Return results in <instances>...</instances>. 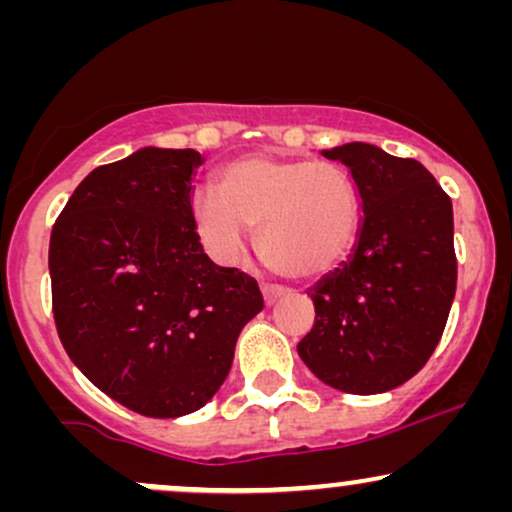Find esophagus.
I'll return each mask as SVG.
<instances>
[{
	"label": "esophagus",
	"mask_w": 512,
	"mask_h": 512,
	"mask_svg": "<svg viewBox=\"0 0 512 512\" xmlns=\"http://www.w3.org/2000/svg\"><path fill=\"white\" fill-rule=\"evenodd\" d=\"M262 296H264V303L274 305L281 296H284V291L276 289V286H262Z\"/></svg>",
	"instance_id": "obj_1"
}]
</instances>
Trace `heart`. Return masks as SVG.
<instances>
[{
    "instance_id": "obj_1",
    "label": "heart",
    "mask_w": 512,
    "mask_h": 512,
    "mask_svg": "<svg viewBox=\"0 0 512 512\" xmlns=\"http://www.w3.org/2000/svg\"><path fill=\"white\" fill-rule=\"evenodd\" d=\"M190 214L214 260L236 262L257 228V250L272 272L315 279L351 255L363 202L339 163L245 156L221 170L219 190L199 187Z\"/></svg>"
}]
</instances>
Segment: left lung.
I'll return each mask as SVG.
<instances>
[{
    "mask_svg": "<svg viewBox=\"0 0 512 512\" xmlns=\"http://www.w3.org/2000/svg\"><path fill=\"white\" fill-rule=\"evenodd\" d=\"M322 156L349 168L363 219L354 252L310 289L315 325L298 356L349 395L395 390L440 342L457 286L452 202L414 158L351 142Z\"/></svg>",
    "mask_w": 512,
    "mask_h": 512,
    "instance_id": "8db88e82",
    "label": "left lung"
}]
</instances>
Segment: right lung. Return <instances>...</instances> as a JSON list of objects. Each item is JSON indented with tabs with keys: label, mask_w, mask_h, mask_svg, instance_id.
<instances>
[{
	"label": "right lung",
	"mask_w": 512,
	"mask_h": 512,
	"mask_svg": "<svg viewBox=\"0 0 512 512\" xmlns=\"http://www.w3.org/2000/svg\"><path fill=\"white\" fill-rule=\"evenodd\" d=\"M195 149L144 146L86 175L50 236L52 313L98 390L154 419L202 409L264 308L252 276L207 257L190 214Z\"/></svg>",
	"instance_id": "1"
}]
</instances>
